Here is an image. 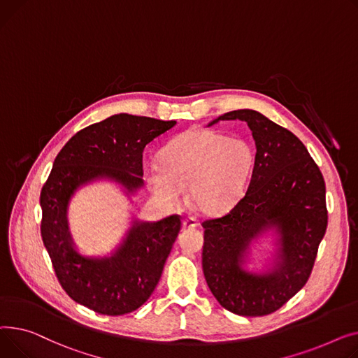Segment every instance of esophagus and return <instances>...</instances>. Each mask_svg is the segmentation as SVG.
Wrapping results in <instances>:
<instances>
[{
	"mask_svg": "<svg viewBox=\"0 0 358 358\" xmlns=\"http://www.w3.org/2000/svg\"><path fill=\"white\" fill-rule=\"evenodd\" d=\"M182 225H183V228H195L198 225V222L194 217H185L182 221Z\"/></svg>",
	"mask_w": 358,
	"mask_h": 358,
	"instance_id": "obj_1",
	"label": "esophagus"
}]
</instances>
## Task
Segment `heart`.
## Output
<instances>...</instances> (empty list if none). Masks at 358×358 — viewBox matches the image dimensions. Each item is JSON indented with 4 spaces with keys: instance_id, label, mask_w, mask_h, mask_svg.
Wrapping results in <instances>:
<instances>
[{
    "instance_id": "b5f03b06",
    "label": "heart",
    "mask_w": 358,
    "mask_h": 358,
    "mask_svg": "<svg viewBox=\"0 0 358 358\" xmlns=\"http://www.w3.org/2000/svg\"><path fill=\"white\" fill-rule=\"evenodd\" d=\"M253 149L247 140L209 129L183 133L160 153V163L144 167L150 192L166 206L189 199L202 214L217 215L233 208L244 195L253 167Z\"/></svg>"
}]
</instances>
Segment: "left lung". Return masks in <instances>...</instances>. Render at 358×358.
<instances>
[{
    "label": "left lung",
    "mask_w": 358,
    "mask_h": 358,
    "mask_svg": "<svg viewBox=\"0 0 358 358\" xmlns=\"http://www.w3.org/2000/svg\"><path fill=\"white\" fill-rule=\"evenodd\" d=\"M220 120H243L256 141L255 167L244 196L218 218L202 221V270L222 308L243 317H263L282 308L308 282L325 236V180L305 144L287 129L253 110L225 113ZM278 226L282 260L267 275L240 267L259 232Z\"/></svg>",
    "instance_id": "obj_1"
}]
</instances>
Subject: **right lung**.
I'll list each match as a JSON object with an SVG mask.
<instances>
[{
  "instance_id": "1",
  "label": "right lung",
  "mask_w": 358,
  "mask_h": 358,
  "mask_svg": "<svg viewBox=\"0 0 358 358\" xmlns=\"http://www.w3.org/2000/svg\"><path fill=\"white\" fill-rule=\"evenodd\" d=\"M176 121L117 114L78 131L56 156L40 192L41 240L55 275L78 303L102 315L130 313L152 296L180 229L179 215L136 222L111 259H85L72 247L66 206L75 189L108 176L129 191L143 185L144 147Z\"/></svg>"
}]
</instances>
